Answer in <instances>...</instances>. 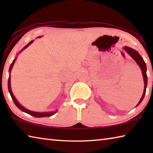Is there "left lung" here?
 <instances>
[{"instance_id": "obj_1", "label": "left lung", "mask_w": 153, "mask_h": 153, "mask_svg": "<svg viewBox=\"0 0 153 153\" xmlns=\"http://www.w3.org/2000/svg\"><path fill=\"white\" fill-rule=\"evenodd\" d=\"M123 49L126 51V53H128L129 56H131V58H132L136 62V63L138 64V65L140 67V69H141L142 73V76H143V79H144V92H143V94H142L140 100V101L138 102V103L136 105V107H137V106H138L140 104L144 97L145 94H146V89L147 87V81H148V79H147V75H146V65L144 61V59H142L141 55L138 53V51H136V50H134V49L129 47V46H124Z\"/></svg>"}]
</instances>
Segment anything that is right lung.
Masks as SVG:
<instances>
[{
	"label": "right lung",
	"instance_id": "add662e5",
	"mask_svg": "<svg viewBox=\"0 0 153 153\" xmlns=\"http://www.w3.org/2000/svg\"><path fill=\"white\" fill-rule=\"evenodd\" d=\"M41 38V36H38V38ZM33 42V40L30 41V42L27 44V45H25L24 48H23L22 50H21L18 54H19L22 53V52L25 50V48H27L28 46H29ZM17 57L15 58L13 61L12 63L11 64V65H10L9 67V79H8V89H9V92L10 93V95H11V97L12 98L13 100V102L15 103V105L17 106V107L19 108L21 111H22L23 112H25L27 114H29V115L33 116V117H51V116L55 115V114L56 113V111H49V112H35V111H30V110H28L27 108H25L24 107H23V106L20 104V103L17 101V100L16 99V98L14 97L13 94L12 92V90H11V69L13 68V65L15 63V61H16Z\"/></svg>",
	"mask_w": 153,
	"mask_h": 153
}]
</instances>
